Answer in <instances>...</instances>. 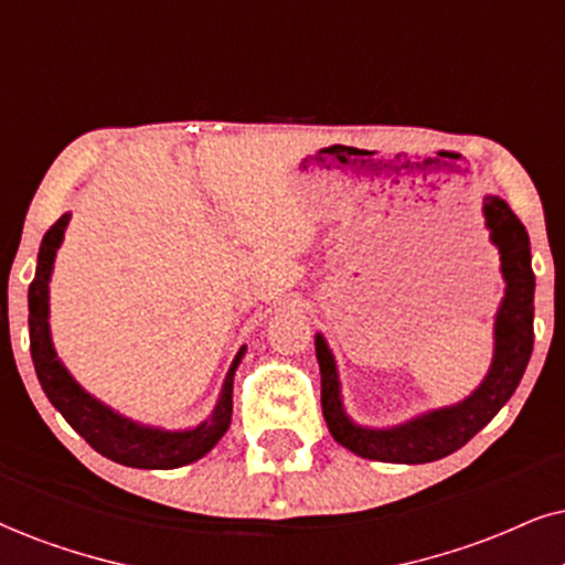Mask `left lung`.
I'll return each instance as SVG.
<instances>
[{
	"mask_svg": "<svg viewBox=\"0 0 565 565\" xmlns=\"http://www.w3.org/2000/svg\"><path fill=\"white\" fill-rule=\"evenodd\" d=\"M484 227L500 254L505 294L492 324V361L482 382L450 406L429 408L390 427H366L348 416L340 372L322 332L315 335L319 374H322V414L330 435L369 461L429 463L463 448L479 429L495 419L516 393L534 345V271L529 233L500 196H484Z\"/></svg>",
	"mask_w": 565,
	"mask_h": 565,
	"instance_id": "left-lung-1",
	"label": "left lung"
}]
</instances>
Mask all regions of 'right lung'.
Listing matches in <instances>:
<instances>
[{"label":"right lung","mask_w":565,"mask_h":565,"mask_svg":"<svg viewBox=\"0 0 565 565\" xmlns=\"http://www.w3.org/2000/svg\"><path fill=\"white\" fill-rule=\"evenodd\" d=\"M73 214H62L41 241L36 277L28 288V327H31V359L36 366V377L49 403L65 416V422L86 440L96 452L109 461L130 466V469H180L217 445L233 419V377L238 372L246 345L238 348L233 364H230L225 382L214 403L212 414L204 422L188 429H164L154 424H143L120 414L113 406L90 395L81 385L62 359L54 351L52 324H49V282H52L54 259L65 241V230Z\"/></svg>","instance_id":"add662e5"}]
</instances>
